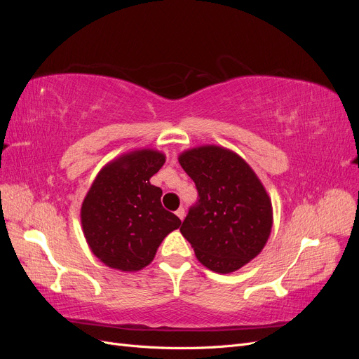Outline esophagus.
Instances as JSON below:
<instances>
[{
	"instance_id": "1",
	"label": "esophagus",
	"mask_w": 359,
	"mask_h": 359,
	"mask_svg": "<svg viewBox=\"0 0 359 359\" xmlns=\"http://www.w3.org/2000/svg\"><path fill=\"white\" fill-rule=\"evenodd\" d=\"M175 214L178 215V219H180V220H184V217H186V210H184L182 206H181V208H178V210H177V212H175Z\"/></svg>"
}]
</instances>
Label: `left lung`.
Listing matches in <instances>:
<instances>
[{
  "label": "left lung",
  "mask_w": 359,
  "mask_h": 359,
  "mask_svg": "<svg viewBox=\"0 0 359 359\" xmlns=\"http://www.w3.org/2000/svg\"><path fill=\"white\" fill-rule=\"evenodd\" d=\"M198 201L180 231L198 260L220 274L256 257L273 227V206L256 173L229 149L201 147L180 156Z\"/></svg>",
  "instance_id": "8db88e82"
}]
</instances>
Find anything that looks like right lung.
<instances>
[{
    "mask_svg": "<svg viewBox=\"0 0 359 359\" xmlns=\"http://www.w3.org/2000/svg\"><path fill=\"white\" fill-rule=\"evenodd\" d=\"M163 165L158 151L140 149L109 163L93 182L81 220L91 252L107 266L142 269L180 227L178 217L163 208L161 189L149 182Z\"/></svg>",
    "mask_w": 359,
    "mask_h": 359,
    "instance_id": "1",
    "label": "right lung"
}]
</instances>
